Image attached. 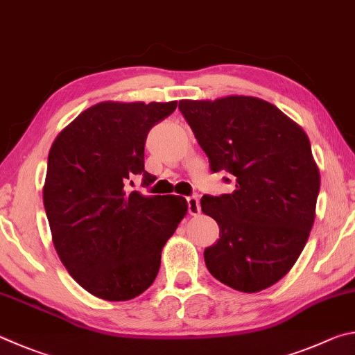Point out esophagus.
<instances>
[{
	"label": "esophagus",
	"mask_w": 355,
	"mask_h": 355,
	"mask_svg": "<svg viewBox=\"0 0 355 355\" xmlns=\"http://www.w3.org/2000/svg\"><path fill=\"white\" fill-rule=\"evenodd\" d=\"M187 206H189V214L190 215H198L201 212L200 200H198L196 196H189L187 198Z\"/></svg>",
	"instance_id": "34e87169"
}]
</instances>
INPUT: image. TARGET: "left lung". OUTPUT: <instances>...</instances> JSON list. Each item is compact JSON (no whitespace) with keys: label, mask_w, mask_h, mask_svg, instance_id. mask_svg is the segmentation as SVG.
<instances>
[{"label":"left lung","mask_w":355,"mask_h":355,"mask_svg":"<svg viewBox=\"0 0 355 355\" xmlns=\"http://www.w3.org/2000/svg\"><path fill=\"white\" fill-rule=\"evenodd\" d=\"M179 110L210 170L235 181L232 193L201 200L220 226L218 241L204 251L207 270L243 293L271 287L296 263L315 221L320 170L307 134L254 96L182 99Z\"/></svg>","instance_id":"8db88e82"}]
</instances>
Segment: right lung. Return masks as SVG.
I'll return each mask as SVG.
<instances>
[{
  "mask_svg": "<svg viewBox=\"0 0 355 355\" xmlns=\"http://www.w3.org/2000/svg\"><path fill=\"white\" fill-rule=\"evenodd\" d=\"M170 103L104 101L79 114L48 154L43 204L53 243L70 276L93 296L128 301L151 287L168 239L187 215L182 196L129 191L145 170V141Z\"/></svg>",
  "mask_w": 355,
  "mask_h": 355,
  "instance_id": "right-lung-1",
  "label": "right lung"
}]
</instances>
